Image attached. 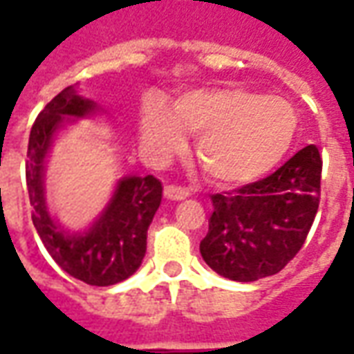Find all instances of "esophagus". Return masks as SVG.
Segmentation results:
<instances>
[{"instance_id":"34e87169","label":"esophagus","mask_w":354,"mask_h":354,"mask_svg":"<svg viewBox=\"0 0 354 354\" xmlns=\"http://www.w3.org/2000/svg\"><path fill=\"white\" fill-rule=\"evenodd\" d=\"M165 197L169 201H182L185 197H189V189L178 187V185H167L165 187Z\"/></svg>"}]
</instances>
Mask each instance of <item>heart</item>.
Wrapping results in <instances>:
<instances>
[{
	"mask_svg": "<svg viewBox=\"0 0 354 354\" xmlns=\"http://www.w3.org/2000/svg\"><path fill=\"white\" fill-rule=\"evenodd\" d=\"M297 115L279 96L241 87H214L178 96L172 108L151 100L140 132L159 159L182 151L185 132L197 134L195 155L218 185L250 184L273 170L294 142Z\"/></svg>",
	"mask_w": 354,
	"mask_h": 354,
	"instance_id": "b5f03b06",
	"label": "heart"
}]
</instances>
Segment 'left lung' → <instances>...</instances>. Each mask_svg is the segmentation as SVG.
<instances>
[{
	"instance_id": "left-lung-1",
	"label": "left lung",
	"mask_w": 354,
	"mask_h": 354,
	"mask_svg": "<svg viewBox=\"0 0 354 354\" xmlns=\"http://www.w3.org/2000/svg\"><path fill=\"white\" fill-rule=\"evenodd\" d=\"M322 161L305 146L271 176L235 193L212 195L201 256L230 281L254 282L279 273L304 246L319 210Z\"/></svg>"
}]
</instances>
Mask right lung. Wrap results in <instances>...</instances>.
Listing matches in <instances>:
<instances>
[{
    "mask_svg": "<svg viewBox=\"0 0 354 354\" xmlns=\"http://www.w3.org/2000/svg\"><path fill=\"white\" fill-rule=\"evenodd\" d=\"M104 113L94 100L66 87L43 108L30 131L26 184L32 222L50 258L91 286H111L138 271L147 246V230L161 205L162 185L151 174L123 176L102 212L83 230H68L50 214L45 170L58 134L77 119Z\"/></svg>",
    "mask_w": 354,
    "mask_h": 354,
    "instance_id": "1",
    "label": "right lung"
}]
</instances>
